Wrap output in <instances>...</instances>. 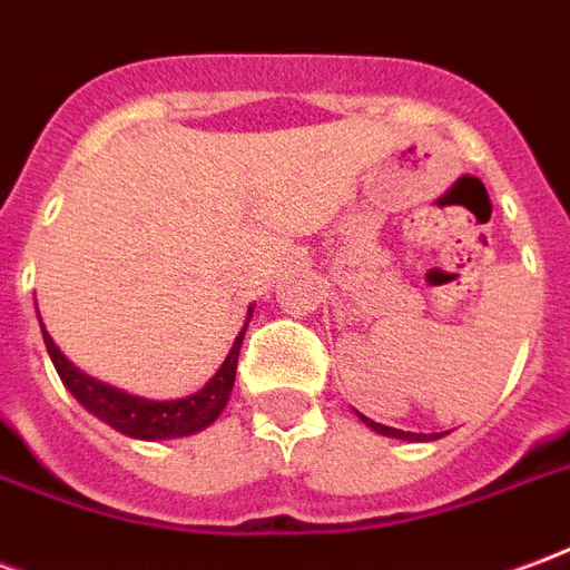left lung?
I'll list each match as a JSON object with an SVG mask.
<instances>
[{"label":"left lung","mask_w":570,"mask_h":570,"mask_svg":"<svg viewBox=\"0 0 570 570\" xmlns=\"http://www.w3.org/2000/svg\"><path fill=\"white\" fill-rule=\"evenodd\" d=\"M360 415V412H357ZM360 421L366 424V428H372L375 433H382V436H396V440H409V442H428V440H440L442 433H409V430H396V428H387V424H379V421L366 419V415H360Z\"/></svg>","instance_id":"left-lung-1"}]
</instances>
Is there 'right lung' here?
I'll use <instances>...</instances> for the list:
<instances>
[{
    "instance_id": "add662e5",
    "label": "right lung",
    "mask_w": 570,
    "mask_h": 570,
    "mask_svg": "<svg viewBox=\"0 0 570 570\" xmlns=\"http://www.w3.org/2000/svg\"><path fill=\"white\" fill-rule=\"evenodd\" d=\"M253 317V305L247 311V323ZM42 321V317H39ZM247 323L244 330L237 333L235 345L228 351V357L223 360V366L216 370L210 382L200 387L198 394L183 396V400H146V396H134L128 391H118L112 384H104L85 375L79 366H72L63 351L55 345V338L48 335L42 323V338L48 347V357L55 363L60 382L67 384V391L81 406L91 412L94 419L106 421L109 428H116L125 436L134 440H176V436H191L198 430L210 428L213 421L223 415L225 403L232 396L235 387V372H237V354H240V342L247 333Z\"/></svg>"
}]
</instances>
